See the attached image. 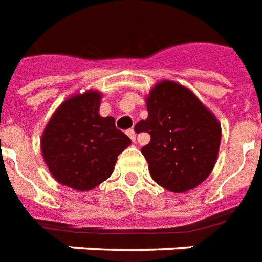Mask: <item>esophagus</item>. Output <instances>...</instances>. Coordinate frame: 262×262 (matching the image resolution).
<instances>
[{
  "label": "esophagus",
  "mask_w": 262,
  "mask_h": 262,
  "mask_svg": "<svg viewBox=\"0 0 262 262\" xmlns=\"http://www.w3.org/2000/svg\"><path fill=\"white\" fill-rule=\"evenodd\" d=\"M127 135L129 137V138H131V140L135 141V131H134V129H128Z\"/></svg>",
  "instance_id": "1"
}]
</instances>
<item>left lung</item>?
Instances as JSON below:
<instances>
[{
	"label": "left lung",
	"instance_id": "1",
	"mask_svg": "<svg viewBox=\"0 0 262 262\" xmlns=\"http://www.w3.org/2000/svg\"><path fill=\"white\" fill-rule=\"evenodd\" d=\"M148 118L135 125L151 135L141 152L152 179L173 193H185L207 179L222 141L216 116L187 87L162 80L145 97Z\"/></svg>",
	"mask_w": 262,
	"mask_h": 262
}]
</instances>
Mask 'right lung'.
Listing matches in <instances>:
<instances>
[{
  "label": "right lung",
  "instance_id": "obj_1",
  "mask_svg": "<svg viewBox=\"0 0 262 262\" xmlns=\"http://www.w3.org/2000/svg\"><path fill=\"white\" fill-rule=\"evenodd\" d=\"M103 94L86 90L68 97L52 114L40 138L51 175L63 186L87 192L108 179L131 140L114 117L98 114Z\"/></svg>",
  "mask_w": 262,
  "mask_h": 262
}]
</instances>
